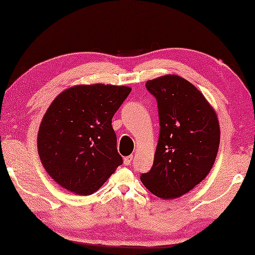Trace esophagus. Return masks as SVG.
<instances>
[{
	"instance_id": "34e87169",
	"label": "esophagus",
	"mask_w": 255,
	"mask_h": 255,
	"mask_svg": "<svg viewBox=\"0 0 255 255\" xmlns=\"http://www.w3.org/2000/svg\"><path fill=\"white\" fill-rule=\"evenodd\" d=\"M132 160H133V156H132V155L125 157V158H124V164L127 165V166H128V165H131Z\"/></svg>"
}]
</instances>
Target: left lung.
I'll return each mask as SVG.
<instances>
[{"mask_svg":"<svg viewBox=\"0 0 255 255\" xmlns=\"http://www.w3.org/2000/svg\"><path fill=\"white\" fill-rule=\"evenodd\" d=\"M158 103L160 133L148 173L140 176L156 197H182L202 182L214 166L220 142L219 121L197 87L176 74L145 82Z\"/></svg>","mask_w":255,"mask_h":255,"instance_id":"left-lung-1","label":"left lung"}]
</instances>
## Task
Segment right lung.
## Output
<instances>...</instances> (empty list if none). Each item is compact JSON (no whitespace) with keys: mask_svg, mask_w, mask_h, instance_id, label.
Here are the masks:
<instances>
[{"mask_svg":"<svg viewBox=\"0 0 255 255\" xmlns=\"http://www.w3.org/2000/svg\"><path fill=\"white\" fill-rule=\"evenodd\" d=\"M130 93L127 86L78 85L53 100L39 125L37 149L58 185L90 195L122 165L112 119Z\"/></svg>","mask_w":255,"mask_h":255,"instance_id":"1","label":"right lung"}]
</instances>
